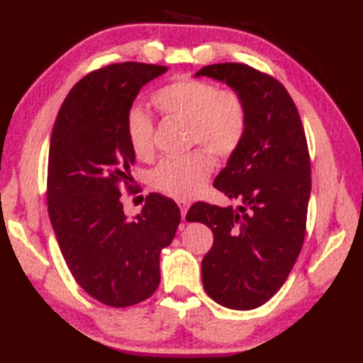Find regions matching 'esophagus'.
<instances>
[{
	"label": "esophagus",
	"mask_w": 363,
	"mask_h": 363,
	"mask_svg": "<svg viewBox=\"0 0 363 363\" xmlns=\"http://www.w3.org/2000/svg\"><path fill=\"white\" fill-rule=\"evenodd\" d=\"M177 206H179L181 215H182V218H184V217H186L187 211H189V206H190V203L187 201V199H177Z\"/></svg>",
	"instance_id": "1"
}]
</instances>
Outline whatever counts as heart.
<instances>
[{
  "label": "heart",
  "instance_id": "1",
  "mask_svg": "<svg viewBox=\"0 0 363 363\" xmlns=\"http://www.w3.org/2000/svg\"><path fill=\"white\" fill-rule=\"evenodd\" d=\"M151 104L160 117L186 123L189 145H203L220 159L233 156L243 140L248 112L242 95L234 89H217L212 82L176 76L154 91ZM125 129L133 152L138 159H148L154 150L150 115L130 109ZM206 150L196 148L181 157L162 159L150 172V184L174 198L196 195L213 169L212 156Z\"/></svg>",
  "mask_w": 363,
  "mask_h": 363
}]
</instances>
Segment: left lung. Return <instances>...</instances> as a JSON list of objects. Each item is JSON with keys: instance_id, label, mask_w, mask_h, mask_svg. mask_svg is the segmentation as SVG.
<instances>
[{"instance_id": "obj_1", "label": "left lung", "mask_w": 363, "mask_h": 363, "mask_svg": "<svg viewBox=\"0 0 363 363\" xmlns=\"http://www.w3.org/2000/svg\"><path fill=\"white\" fill-rule=\"evenodd\" d=\"M195 76L226 82L248 112L240 146L213 181L240 206L195 203L186 220L213 233L201 264L207 295L228 309L251 311L282 287L303 248L312 186L304 128L273 76L235 62L207 65Z\"/></svg>"}]
</instances>
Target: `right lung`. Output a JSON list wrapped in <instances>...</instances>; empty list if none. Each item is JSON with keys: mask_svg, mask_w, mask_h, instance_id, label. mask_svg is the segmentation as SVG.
Here are the masks:
<instances>
[{"mask_svg": "<svg viewBox=\"0 0 363 363\" xmlns=\"http://www.w3.org/2000/svg\"><path fill=\"white\" fill-rule=\"evenodd\" d=\"M168 70L123 62L74 84L54 123L46 201L59 248L73 277L91 298L112 307L142 303L160 282V251L181 221L177 204L150 194L133 220L120 186H129L135 154L125 121L138 91Z\"/></svg>", "mask_w": 363, "mask_h": 363, "instance_id": "1", "label": "right lung"}]
</instances>
